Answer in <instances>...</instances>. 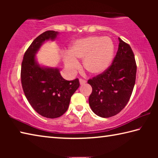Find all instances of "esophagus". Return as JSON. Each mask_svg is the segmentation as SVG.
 I'll use <instances>...</instances> for the list:
<instances>
[{
  "label": "esophagus",
  "instance_id": "1",
  "mask_svg": "<svg viewBox=\"0 0 158 158\" xmlns=\"http://www.w3.org/2000/svg\"><path fill=\"white\" fill-rule=\"evenodd\" d=\"M79 83H80V85H84L85 84V83H86V81L84 79H79Z\"/></svg>",
  "mask_w": 158,
  "mask_h": 158
}]
</instances>
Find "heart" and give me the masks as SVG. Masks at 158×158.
Masks as SVG:
<instances>
[{"label":"heart","mask_w":158,"mask_h":158,"mask_svg":"<svg viewBox=\"0 0 158 158\" xmlns=\"http://www.w3.org/2000/svg\"><path fill=\"white\" fill-rule=\"evenodd\" d=\"M115 46L107 36H89L72 42L63 57L67 69L74 73L79 68L77 60L83 59V68L92 75L105 73L114 59Z\"/></svg>","instance_id":"1"}]
</instances>
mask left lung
<instances>
[{"label": "left lung", "mask_w": 158, "mask_h": 158, "mask_svg": "<svg viewBox=\"0 0 158 158\" xmlns=\"http://www.w3.org/2000/svg\"><path fill=\"white\" fill-rule=\"evenodd\" d=\"M118 52L105 73L88 81L92 86L89 105L102 118L118 114L129 101L135 86L137 65L130 45L118 38Z\"/></svg>", "instance_id": "obj_1"}]
</instances>
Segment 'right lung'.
Instances as JSON below:
<instances>
[{
  "label": "right lung",
  "instance_id": "1",
  "mask_svg": "<svg viewBox=\"0 0 158 158\" xmlns=\"http://www.w3.org/2000/svg\"><path fill=\"white\" fill-rule=\"evenodd\" d=\"M58 33L48 31L37 37L26 50L21 63V84L26 97L35 111L48 118L65 114L72 95L79 87L78 79H64L58 68L41 65L36 59L42 45L55 40Z\"/></svg>",
  "mask_w": 158,
  "mask_h": 158
}]
</instances>
